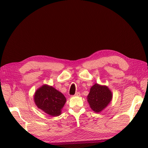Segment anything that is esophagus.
Wrapping results in <instances>:
<instances>
[{
  "label": "esophagus",
  "instance_id": "34e87169",
  "mask_svg": "<svg viewBox=\"0 0 148 148\" xmlns=\"http://www.w3.org/2000/svg\"><path fill=\"white\" fill-rule=\"evenodd\" d=\"M80 93L79 92H77V93H75V95H74V96H77V97H79V96H80Z\"/></svg>",
  "mask_w": 148,
  "mask_h": 148
}]
</instances>
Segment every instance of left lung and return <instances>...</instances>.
<instances>
[{
	"label": "left lung",
	"instance_id": "left-lung-1",
	"mask_svg": "<svg viewBox=\"0 0 148 148\" xmlns=\"http://www.w3.org/2000/svg\"><path fill=\"white\" fill-rule=\"evenodd\" d=\"M112 96V92L108 86L95 83L90 88L87 101L90 108L95 112L99 113L110 104Z\"/></svg>",
	"mask_w": 148,
	"mask_h": 148
}]
</instances>
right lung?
Masks as SVG:
<instances>
[{"mask_svg": "<svg viewBox=\"0 0 148 148\" xmlns=\"http://www.w3.org/2000/svg\"><path fill=\"white\" fill-rule=\"evenodd\" d=\"M61 92L48 84H43L36 91L34 101L39 109L52 117L59 116L66 102Z\"/></svg>", "mask_w": 148, "mask_h": 148, "instance_id": "obj_1", "label": "right lung"}]
</instances>
